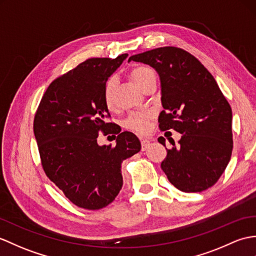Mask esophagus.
I'll use <instances>...</instances> for the list:
<instances>
[{
	"mask_svg": "<svg viewBox=\"0 0 256 256\" xmlns=\"http://www.w3.org/2000/svg\"><path fill=\"white\" fill-rule=\"evenodd\" d=\"M140 144H142V150H146L147 147L150 146V142L148 140H140Z\"/></svg>",
	"mask_w": 256,
	"mask_h": 256,
	"instance_id": "1",
	"label": "esophagus"
}]
</instances>
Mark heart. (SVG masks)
<instances>
[{
    "label": "heart",
    "instance_id": "b5f03b06",
    "mask_svg": "<svg viewBox=\"0 0 256 256\" xmlns=\"http://www.w3.org/2000/svg\"><path fill=\"white\" fill-rule=\"evenodd\" d=\"M130 78L138 85L140 89L144 87L146 82L154 75V72L146 66H138L134 68L130 73ZM114 80L109 78L106 82L102 90V100L106 109L112 110L114 106ZM150 112H138V114H130L126 120V126L130 130H135L138 133H146L150 130Z\"/></svg>",
    "mask_w": 256,
    "mask_h": 256
}]
</instances>
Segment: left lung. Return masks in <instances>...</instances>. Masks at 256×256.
<instances>
[{"mask_svg":"<svg viewBox=\"0 0 256 256\" xmlns=\"http://www.w3.org/2000/svg\"><path fill=\"white\" fill-rule=\"evenodd\" d=\"M150 65L162 82L160 130L182 134L168 150L162 169L182 192H202L215 184L234 148L232 111L214 76L198 58L176 46H162L130 56ZM160 144L166 146L160 136Z\"/></svg>","mask_w":256,"mask_h":256,"instance_id":"obj_1","label":"left lung"}]
</instances>
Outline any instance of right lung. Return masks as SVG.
<instances>
[{"mask_svg": "<svg viewBox=\"0 0 256 256\" xmlns=\"http://www.w3.org/2000/svg\"><path fill=\"white\" fill-rule=\"evenodd\" d=\"M92 58L53 80L41 98L34 133L46 176L80 208L101 210L122 188L121 164L140 150L136 135L108 122L102 100L108 77L126 60ZM118 134L114 146H99L96 138Z\"/></svg>", "mask_w": 256, "mask_h": 256, "instance_id": "1", "label": "right lung"}]
</instances>
